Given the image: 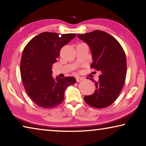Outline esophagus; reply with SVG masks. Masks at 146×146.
Here are the masks:
<instances>
[{"label":"esophagus","instance_id":"1","mask_svg":"<svg viewBox=\"0 0 146 146\" xmlns=\"http://www.w3.org/2000/svg\"><path fill=\"white\" fill-rule=\"evenodd\" d=\"M83 80V78L82 77H77L76 78V82H80V81H82Z\"/></svg>","mask_w":146,"mask_h":146}]
</instances>
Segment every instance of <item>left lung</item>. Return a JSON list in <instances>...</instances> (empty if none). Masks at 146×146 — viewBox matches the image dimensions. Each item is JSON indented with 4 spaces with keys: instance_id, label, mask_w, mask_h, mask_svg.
<instances>
[{
    "instance_id": "left-lung-1",
    "label": "left lung",
    "mask_w": 146,
    "mask_h": 146,
    "mask_svg": "<svg viewBox=\"0 0 146 146\" xmlns=\"http://www.w3.org/2000/svg\"><path fill=\"white\" fill-rule=\"evenodd\" d=\"M78 37L90 48L92 57L90 67L101 72L98 82L95 81L94 94L85 96L84 100L90 106L105 108L115 101L123 87L127 72L125 52L115 38L103 31L78 34Z\"/></svg>"
}]
</instances>
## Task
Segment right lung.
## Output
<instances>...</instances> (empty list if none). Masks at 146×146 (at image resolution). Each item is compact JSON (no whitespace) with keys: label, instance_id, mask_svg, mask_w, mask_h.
<instances>
[{"label":"right lung","instance_id":"right-lung-1","mask_svg":"<svg viewBox=\"0 0 146 146\" xmlns=\"http://www.w3.org/2000/svg\"><path fill=\"white\" fill-rule=\"evenodd\" d=\"M75 33L59 35L42 32L26 44L21 61V74L27 94L40 107L54 108L64 100V91L76 83L74 77H52L61 48L76 37Z\"/></svg>","mask_w":146,"mask_h":146}]
</instances>
